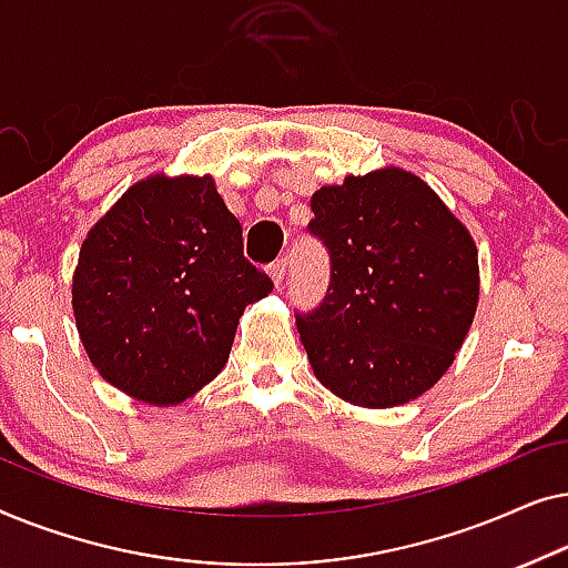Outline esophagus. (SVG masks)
I'll return each mask as SVG.
<instances>
[{"instance_id":"34e87169","label":"esophagus","mask_w":568,"mask_h":568,"mask_svg":"<svg viewBox=\"0 0 568 568\" xmlns=\"http://www.w3.org/2000/svg\"><path fill=\"white\" fill-rule=\"evenodd\" d=\"M286 268H290V258H286V255H284V258H276V261L268 266V274H271V278H274L276 286L284 284Z\"/></svg>"}]
</instances>
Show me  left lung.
<instances>
[{
	"label": "left lung",
	"mask_w": 568,
	"mask_h": 568,
	"mask_svg": "<svg viewBox=\"0 0 568 568\" xmlns=\"http://www.w3.org/2000/svg\"><path fill=\"white\" fill-rule=\"evenodd\" d=\"M331 282L294 313L315 377L356 406L390 408L437 383L478 305V251L422 178L390 168L310 201Z\"/></svg>",
	"instance_id": "8db88e82"
}]
</instances>
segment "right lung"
Here are the masks:
<instances>
[{
    "label": "right lung",
    "instance_id": "1",
    "mask_svg": "<svg viewBox=\"0 0 568 568\" xmlns=\"http://www.w3.org/2000/svg\"><path fill=\"white\" fill-rule=\"evenodd\" d=\"M271 290L212 178L154 175L90 230L72 305L100 375L168 406L220 375L240 315Z\"/></svg>",
    "mask_w": 568,
    "mask_h": 568
}]
</instances>
